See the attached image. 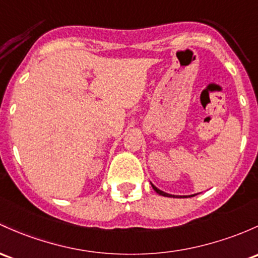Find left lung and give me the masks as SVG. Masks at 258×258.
<instances>
[{"mask_svg":"<svg viewBox=\"0 0 258 258\" xmlns=\"http://www.w3.org/2000/svg\"><path fill=\"white\" fill-rule=\"evenodd\" d=\"M151 185H152L153 189H154V191L157 192L158 195H160V196H164V197H172V198H187V197H194V196H196V195H197V194H195V195H188V196H176V195H170V194H166V192L161 191V189H159L158 187H155V186L153 185L152 182H151Z\"/></svg>","mask_w":258,"mask_h":258,"instance_id":"1","label":"left lung"}]
</instances>
